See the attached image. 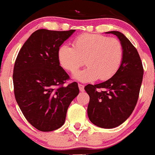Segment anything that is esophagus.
<instances>
[{
  "mask_svg": "<svg viewBox=\"0 0 155 155\" xmlns=\"http://www.w3.org/2000/svg\"><path fill=\"white\" fill-rule=\"evenodd\" d=\"M79 85V91L81 92H83L84 91V84H78Z\"/></svg>",
  "mask_w": 155,
  "mask_h": 155,
  "instance_id": "1",
  "label": "esophagus"
}]
</instances>
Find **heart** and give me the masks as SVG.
Instances as JSON below:
<instances>
[{
	"instance_id": "1",
	"label": "heart",
	"mask_w": 155,
	"mask_h": 155,
	"mask_svg": "<svg viewBox=\"0 0 155 155\" xmlns=\"http://www.w3.org/2000/svg\"><path fill=\"white\" fill-rule=\"evenodd\" d=\"M58 60L66 71L74 73L84 64L88 67L75 73L76 80L89 82L99 78L107 80L118 71L124 58V47L116 38L96 34H84L76 37L73 47L63 45L58 50Z\"/></svg>"
}]
</instances>
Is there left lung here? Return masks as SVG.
<instances>
[{"label": "left lung", "mask_w": 155, "mask_h": 155, "mask_svg": "<svg viewBox=\"0 0 155 155\" xmlns=\"http://www.w3.org/2000/svg\"><path fill=\"white\" fill-rule=\"evenodd\" d=\"M118 37L124 47V58L120 68L108 80L87 84L84 90L90 96L87 115L97 127L112 129L118 127L133 112L142 84L143 68L138 52L122 33L107 32Z\"/></svg>", "instance_id": "obj_1"}]
</instances>
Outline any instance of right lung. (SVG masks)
Listing matches in <instances>:
<instances>
[{"instance_id":"right-lung-1","label":"right lung","mask_w":155,"mask_h":155,"mask_svg":"<svg viewBox=\"0 0 155 155\" xmlns=\"http://www.w3.org/2000/svg\"><path fill=\"white\" fill-rule=\"evenodd\" d=\"M75 30H37L25 41L13 71L15 99L37 130L51 132L64 124L68 108L79 93L78 84L63 86L69 76L59 65L58 50Z\"/></svg>"}]
</instances>
